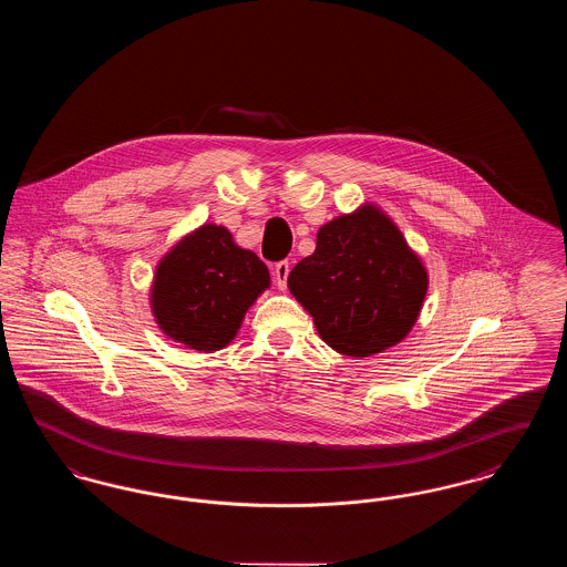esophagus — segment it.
Listing matches in <instances>:
<instances>
[{"label": "esophagus", "mask_w": 567, "mask_h": 567, "mask_svg": "<svg viewBox=\"0 0 567 567\" xmlns=\"http://www.w3.org/2000/svg\"><path fill=\"white\" fill-rule=\"evenodd\" d=\"M289 271H291V266H289V261H278L276 266H274V282H276V287L278 289H285L287 287V278H289Z\"/></svg>", "instance_id": "1"}]
</instances>
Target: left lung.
<instances>
[{
  "label": "left lung",
  "mask_w": 567,
  "mask_h": 567,
  "mask_svg": "<svg viewBox=\"0 0 567 567\" xmlns=\"http://www.w3.org/2000/svg\"><path fill=\"white\" fill-rule=\"evenodd\" d=\"M289 289L333 351L370 357L402 342L427 293V271L374 206L338 216L317 250L289 274Z\"/></svg>",
  "instance_id": "1"
}]
</instances>
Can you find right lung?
I'll return each mask as SVG.
<instances>
[{
  "instance_id": "right-lung-1",
  "label": "right lung",
  "mask_w": 567,
  "mask_h": 567,
  "mask_svg": "<svg viewBox=\"0 0 567 567\" xmlns=\"http://www.w3.org/2000/svg\"><path fill=\"white\" fill-rule=\"evenodd\" d=\"M270 287V271L225 227L204 225L163 257L153 282V312L172 340L195 351L227 347L246 310Z\"/></svg>"
}]
</instances>
